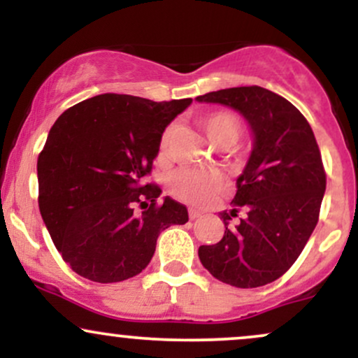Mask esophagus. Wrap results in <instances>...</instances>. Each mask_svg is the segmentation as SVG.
<instances>
[{"instance_id":"1","label":"esophagus","mask_w":358,"mask_h":358,"mask_svg":"<svg viewBox=\"0 0 358 358\" xmlns=\"http://www.w3.org/2000/svg\"><path fill=\"white\" fill-rule=\"evenodd\" d=\"M188 217H190L192 220L199 219V217H202V212L196 210V208H188Z\"/></svg>"}]
</instances>
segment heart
<instances>
[{"instance_id": "1", "label": "heart", "mask_w": 358, "mask_h": 358, "mask_svg": "<svg viewBox=\"0 0 358 358\" xmlns=\"http://www.w3.org/2000/svg\"><path fill=\"white\" fill-rule=\"evenodd\" d=\"M199 122L203 127L205 133H207V136L210 138V141L220 148L232 146L242 133V122L239 116L227 109L212 110V113L203 114L199 119ZM173 126H170L163 133L162 153L165 151L171 136H173ZM222 183H224V176L217 170H185L171 178L170 190L176 199L183 200V202L192 205H203L220 190Z\"/></svg>"}]
</instances>
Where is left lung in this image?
<instances>
[{"label":"left lung","mask_w":358,"mask_h":358,"mask_svg":"<svg viewBox=\"0 0 358 358\" xmlns=\"http://www.w3.org/2000/svg\"><path fill=\"white\" fill-rule=\"evenodd\" d=\"M196 101L239 110L254 133L232 200L236 208L220 213L224 237L200 245V262L225 285H269L294 264L318 224L327 173L313 129L289 101L259 85L222 89ZM239 208L248 215L227 228Z\"/></svg>","instance_id":"8db88e82"}]
</instances>
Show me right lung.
<instances>
[{
    "label": "right lung",
    "mask_w": 358,
    "mask_h": 358,
    "mask_svg": "<svg viewBox=\"0 0 358 358\" xmlns=\"http://www.w3.org/2000/svg\"><path fill=\"white\" fill-rule=\"evenodd\" d=\"M192 99L155 102L101 94L60 114L38 155V207L72 271L119 282L150 264L159 232L188 222L187 207L146 182L165 127ZM141 208V214L136 208Z\"/></svg>",
    "instance_id": "right-lung-1"
}]
</instances>
